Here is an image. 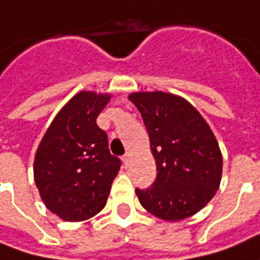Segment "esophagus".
<instances>
[{"label": "esophagus", "mask_w": 260, "mask_h": 260, "mask_svg": "<svg viewBox=\"0 0 260 260\" xmlns=\"http://www.w3.org/2000/svg\"><path fill=\"white\" fill-rule=\"evenodd\" d=\"M122 159H123V164H125V166H126V167L129 166V162H131V152H126V154L123 155V158H122Z\"/></svg>", "instance_id": "1"}]
</instances>
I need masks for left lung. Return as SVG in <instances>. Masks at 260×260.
Instances as JSON below:
<instances>
[{
	"label": "left lung",
	"mask_w": 260,
	"mask_h": 260,
	"mask_svg": "<svg viewBox=\"0 0 260 260\" xmlns=\"http://www.w3.org/2000/svg\"><path fill=\"white\" fill-rule=\"evenodd\" d=\"M129 101L141 112L157 164V178L137 188L139 203L167 221L200 211L219 190L223 158L217 139L199 111L164 92H137Z\"/></svg>",
	"instance_id": "1"
}]
</instances>
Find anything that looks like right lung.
I'll return each mask as SVG.
<instances>
[{"label": "right lung", "mask_w": 260, "mask_h": 260, "mask_svg": "<svg viewBox=\"0 0 260 260\" xmlns=\"http://www.w3.org/2000/svg\"><path fill=\"white\" fill-rule=\"evenodd\" d=\"M111 94L80 92L46 131L34 158V181L41 200L66 221L93 217L106 204L121 159L108 148L96 118Z\"/></svg>", "instance_id": "obj_1"}]
</instances>
